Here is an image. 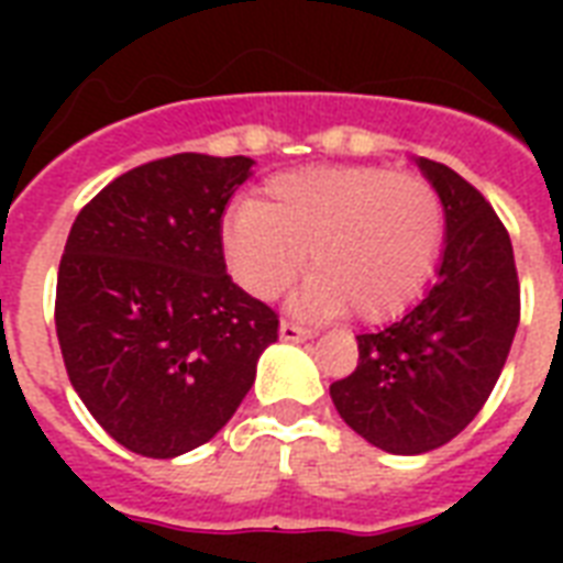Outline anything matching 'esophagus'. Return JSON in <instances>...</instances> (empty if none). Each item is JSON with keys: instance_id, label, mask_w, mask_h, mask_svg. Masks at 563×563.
Listing matches in <instances>:
<instances>
[{"instance_id": "esophagus-1", "label": "esophagus", "mask_w": 563, "mask_h": 563, "mask_svg": "<svg viewBox=\"0 0 563 563\" xmlns=\"http://www.w3.org/2000/svg\"><path fill=\"white\" fill-rule=\"evenodd\" d=\"M280 339L283 342H303V339H309V330L291 324V321H280Z\"/></svg>"}]
</instances>
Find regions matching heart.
I'll return each instance as SVG.
<instances>
[{
    "label": "heart",
    "mask_w": 563,
    "mask_h": 563,
    "mask_svg": "<svg viewBox=\"0 0 563 563\" xmlns=\"http://www.w3.org/2000/svg\"><path fill=\"white\" fill-rule=\"evenodd\" d=\"M444 233V207L420 175L383 166H312L268 180L260 203L230 212L221 230L233 280L274 300L316 268L298 307L312 316L385 321L427 283Z\"/></svg>",
    "instance_id": "heart-1"
}]
</instances>
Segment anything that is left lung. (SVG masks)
Masks as SVG:
<instances>
[{
  "instance_id": "1",
  "label": "left lung",
  "mask_w": 563,
  "mask_h": 563,
  "mask_svg": "<svg viewBox=\"0 0 563 563\" xmlns=\"http://www.w3.org/2000/svg\"><path fill=\"white\" fill-rule=\"evenodd\" d=\"M444 203L435 286L400 321L356 335V371L330 385L344 423L394 455L453 441L494 391L520 324V280L506 224L444 163L418 157Z\"/></svg>"
}]
</instances>
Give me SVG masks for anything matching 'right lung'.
Segmentation results:
<instances>
[{
    "label": "right lung",
    "mask_w": 563,
    "mask_h": 563,
    "mask_svg": "<svg viewBox=\"0 0 563 563\" xmlns=\"http://www.w3.org/2000/svg\"><path fill=\"white\" fill-rule=\"evenodd\" d=\"M251 157L172 154L119 175L75 219L57 268L66 374L131 453L207 444L277 342V312L230 280L221 216Z\"/></svg>",
    "instance_id": "right-lung-1"
}]
</instances>
